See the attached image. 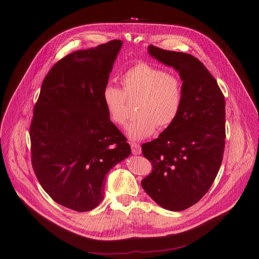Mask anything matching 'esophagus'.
<instances>
[{
  "label": "esophagus",
  "mask_w": 259,
  "mask_h": 259,
  "mask_svg": "<svg viewBox=\"0 0 259 259\" xmlns=\"http://www.w3.org/2000/svg\"><path fill=\"white\" fill-rule=\"evenodd\" d=\"M131 150H132V154L133 155H140L141 154V146L138 143L135 142H131Z\"/></svg>",
  "instance_id": "34e87169"
}]
</instances>
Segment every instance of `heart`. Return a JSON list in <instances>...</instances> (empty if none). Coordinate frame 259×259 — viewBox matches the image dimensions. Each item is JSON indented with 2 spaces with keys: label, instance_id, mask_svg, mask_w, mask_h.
Returning <instances> with one entry per match:
<instances>
[{
  "label": "heart",
  "instance_id": "1",
  "mask_svg": "<svg viewBox=\"0 0 259 259\" xmlns=\"http://www.w3.org/2000/svg\"><path fill=\"white\" fill-rule=\"evenodd\" d=\"M123 90L106 85L102 101L113 123L124 125L127 120L126 97L138 98L137 118L128 124L126 133L132 140L151 136L157 129L169 127L178 117L183 99L181 80L173 73L146 62L130 66L121 77Z\"/></svg>",
  "mask_w": 259,
  "mask_h": 259
}]
</instances>
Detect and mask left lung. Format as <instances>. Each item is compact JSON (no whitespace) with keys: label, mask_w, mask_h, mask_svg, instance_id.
Masks as SVG:
<instances>
[{"label":"left lung","mask_w":259,"mask_h":259,"mask_svg":"<svg viewBox=\"0 0 259 259\" xmlns=\"http://www.w3.org/2000/svg\"><path fill=\"white\" fill-rule=\"evenodd\" d=\"M149 54L178 71L183 99L176 120L158 138L141 145L152 173L141 186L159 206L182 211L209 191L223 162L226 101L216 80L191 54L149 46Z\"/></svg>","instance_id":"8db88e82"}]
</instances>
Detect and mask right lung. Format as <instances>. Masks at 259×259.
I'll list each match as a JSON object with an SVG mask.
<instances>
[{
  "instance_id": "1",
  "label": "right lung",
  "mask_w": 259,
  "mask_h": 259,
  "mask_svg": "<svg viewBox=\"0 0 259 259\" xmlns=\"http://www.w3.org/2000/svg\"><path fill=\"white\" fill-rule=\"evenodd\" d=\"M122 45L114 40L60 59L44 79L33 108V171L44 191L71 210L95 208L103 200L106 174L131 154L102 101Z\"/></svg>"
}]
</instances>
